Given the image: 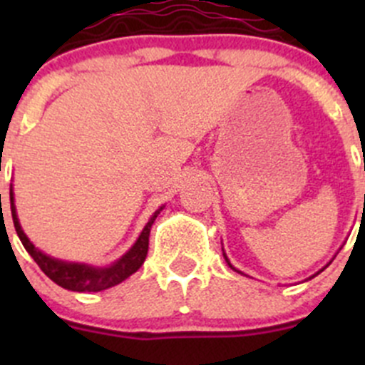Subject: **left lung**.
I'll return each mask as SVG.
<instances>
[{"instance_id":"8db88e82","label":"left lung","mask_w":365,"mask_h":365,"mask_svg":"<svg viewBox=\"0 0 365 365\" xmlns=\"http://www.w3.org/2000/svg\"><path fill=\"white\" fill-rule=\"evenodd\" d=\"M364 203H365V197H364ZM224 259H226V263H227V264H230V268H233V270H235V272H238V274H242V275H245V274H244V272H240V270H237V268H235V267H233V264H231V263H230V259H227V256H226V252H224ZM319 272H323V268H322V270H319ZM319 272H316V274H314V275H311V277H309V279H312V277H316V275H318V274H319Z\"/></svg>"}]
</instances>
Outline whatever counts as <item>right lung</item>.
Masks as SVG:
<instances>
[{
	"mask_svg": "<svg viewBox=\"0 0 365 365\" xmlns=\"http://www.w3.org/2000/svg\"><path fill=\"white\" fill-rule=\"evenodd\" d=\"M10 208H12V219L14 226H16L17 237L23 242L24 249L28 251L29 256L35 259V263L42 268L43 274L51 279L53 282H56L61 288L70 289V292H104V289L113 288V286L120 284L125 279L130 277L134 272H138L141 268V264L145 263L146 254H148V242H150V230H152V224L155 222L157 215L164 210V205L153 212V215L150 217L146 226L143 227L141 235L138 237V240L134 242L130 249L123 254L121 257H118L116 261L108 267H93V264L88 263H73V261H63L58 259V257L49 256V254L42 252L38 247L33 245V242L26 237V233L21 227L19 217H17L16 203H14V189L10 185Z\"/></svg>",
	"mask_w": 365,
	"mask_h": 365,
	"instance_id": "add662e5",
	"label": "right lung"
}]
</instances>
